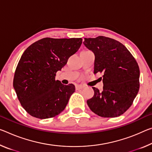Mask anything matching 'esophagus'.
Returning a JSON list of instances; mask_svg holds the SVG:
<instances>
[{
    "instance_id": "obj_1",
    "label": "esophagus",
    "mask_w": 152,
    "mask_h": 152,
    "mask_svg": "<svg viewBox=\"0 0 152 152\" xmlns=\"http://www.w3.org/2000/svg\"><path fill=\"white\" fill-rule=\"evenodd\" d=\"M83 87H84V86H82V85H76V89L77 91L80 90V89H82Z\"/></svg>"
}]
</instances>
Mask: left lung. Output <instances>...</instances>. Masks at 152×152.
I'll return each instance as SVG.
<instances>
[{"label":"left lung","instance_id":"1","mask_svg":"<svg viewBox=\"0 0 152 152\" xmlns=\"http://www.w3.org/2000/svg\"><path fill=\"white\" fill-rule=\"evenodd\" d=\"M83 43L95 54L94 74H103V91L93 87L95 93L86 102L88 107L101 117L120 116L131 106L139 92L138 64L124 45L112 38H85Z\"/></svg>","mask_w":152,"mask_h":152}]
</instances>
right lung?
Instances as JSON below:
<instances>
[{
    "instance_id": "1",
    "label": "right lung",
    "mask_w": 152,
    "mask_h": 152,
    "mask_svg": "<svg viewBox=\"0 0 152 152\" xmlns=\"http://www.w3.org/2000/svg\"><path fill=\"white\" fill-rule=\"evenodd\" d=\"M82 42L81 38H44L23 52L14 74L13 87L29 114L40 119L50 118L66 108L75 86L63 85L55 80V76Z\"/></svg>"
}]
</instances>
